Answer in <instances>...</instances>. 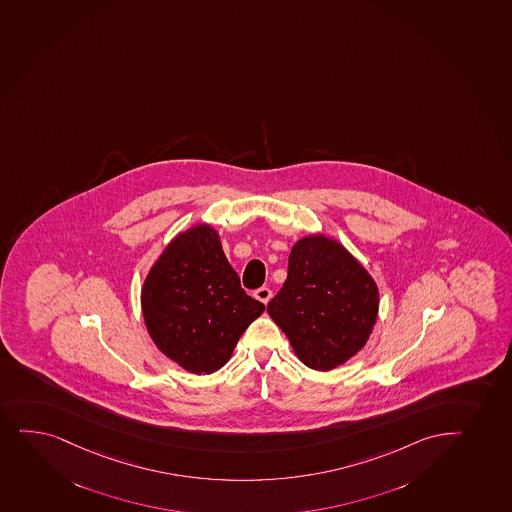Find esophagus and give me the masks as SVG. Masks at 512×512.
<instances>
[{
	"label": "esophagus",
	"instance_id": "34e87169",
	"mask_svg": "<svg viewBox=\"0 0 512 512\" xmlns=\"http://www.w3.org/2000/svg\"><path fill=\"white\" fill-rule=\"evenodd\" d=\"M255 298L259 299V301H262L264 305H267L269 303L270 298H272V291H270L269 288H260L255 291Z\"/></svg>",
	"mask_w": 512,
	"mask_h": 512
}]
</instances>
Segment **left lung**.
I'll return each instance as SVG.
<instances>
[{
    "instance_id": "obj_1",
    "label": "left lung",
    "mask_w": 512,
    "mask_h": 512,
    "mask_svg": "<svg viewBox=\"0 0 512 512\" xmlns=\"http://www.w3.org/2000/svg\"><path fill=\"white\" fill-rule=\"evenodd\" d=\"M378 286L337 240L311 235L294 243L288 279L267 311L299 361L330 371L356 356L378 316Z\"/></svg>"
}]
</instances>
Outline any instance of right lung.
<instances>
[{
  "mask_svg": "<svg viewBox=\"0 0 512 512\" xmlns=\"http://www.w3.org/2000/svg\"><path fill=\"white\" fill-rule=\"evenodd\" d=\"M148 334L185 371L209 374L228 362L265 306L242 289L209 224L175 236L141 289Z\"/></svg>",
  "mask_w": 512,
  "mask_h": 512,
  "instance_id": "obj_1",
  "label": "right lung"
}]
</instances>
